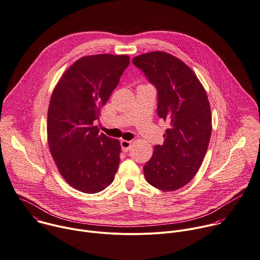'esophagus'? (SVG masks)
I'll list each match as a JSON object with an SVG mask.
<instances>
[{
    "mask_svg": "<svg viewBox=\"0 0 260 260\" xmlns=\"http://www.w3.org/2000/svg\"><path fill=\"white\" fill-rule=\"evenodd\" d=\"M120 146H121V150L123 152H127L129 149H131V146H132V143L129 141H125V140H122L120 142Z\"/></svg>",
    "mask_w": 260,
    "mask_h": 260,
    "instance_id": "34e87169",
    "label": "esophagus"
}]
</instances>
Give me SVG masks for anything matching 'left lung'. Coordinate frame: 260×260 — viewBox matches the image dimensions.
<instances>
[{
	"mask_svg": "<svg viewBox=\"0 0 260 260\" xmlns=\"http://www.w3.org/2000/svg\"><path fill=\"white\" fill-rule=\"evenodd\" d=\"M133 63L157 90V113L169 122L163 145H156L144 166L156 189L176 191L197 174L211 136V111L203 85L193 70L165 52L137 56Z\"/></svg>",
	"mask_w": 260,
	"mask_h": 260,
	"instance_id": "obj_1",
	"label": "left lung"
}]
</instances>
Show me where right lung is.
I'll return each mask as SVG.
<instances>
[{
	"mask_svg": "<svg viewBox=\"0 0 260 260\" xmlns=\"http://www.w3.org/2000/svg\"><path fill=\"white\" fill-rule=\"evenodd\" d=\"M128 64L127 55L84 56L53 91L47 125L50 152L63 179L82 193L103 191L118 169L120 143L99 134L95 121Z\"/></svg>",
	"mask_w": 260,
	"mask_h": 260,
	"instance_id": "obj_1",
	"label": "right lung"
}]
</instances>
